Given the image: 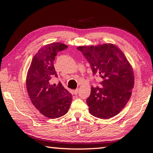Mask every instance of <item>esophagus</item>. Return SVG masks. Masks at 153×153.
<instances>
[{"label": "esophagus", "instance_id": "34e87169", "mask_svg": "<svg viewBox=\"0 0 153 153\" xmlns=\"http://www.w3.org/2000/svg\"><path fill=\"white\" fill-rule=\"evenodd\" d=\"M78 92H79V89H75L74 91V93L75 95H77V94L78 93Z\"/></svg>", "mask_w": 153, "mask_h": 153}]
</instances>
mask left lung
I'll use <instances>...</instances> for the list:
<instances>
[{"mask_svg":"<svg viewBox=\"0 0 153 153\" xmlns=\"http://www.w3.org/2000/svg\"><path fill=\"white\" fill-rule=\"evenodd\" d=\"M88 62L93 76L102 79L100 87H91L86 102L91 115L108 119L118 114L130 99L134 75L121 50L112 44L77 48Z\"/></svg>","mask_w":153,"mask_h":153,"instance_id":"1","label":"left lung"}]
</instances>
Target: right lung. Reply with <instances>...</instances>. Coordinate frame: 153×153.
Instances as JSON below:
<instances>
[{"instance_id":"1","label":"right lung","mask_w":153,"mask_h":153,"mask_svg":"<svg viewBox=\"0 0 153 153\" xmlns=\"http://www.w3.org/2000/svg\"><path fill=\"white\" fill-rule=\"evenodd\" d=\"M67 47L56 43L40 48L33 56L27 75L26 87L32 103L42 114L51 119L66 114L72 100L60 82H52L57 77L53 63L55 56Z\"/></svg>"}]
</instances>
